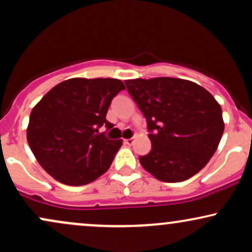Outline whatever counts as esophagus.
Segmentation results:
<instances>
[{
  "instance_id": "1",
  "label": "esophagus",
  "mask_w": 252,
  "mask_h": 252,
  "mask_svg": "<svg viewBox=\"0 0 252 252\" xmlns=\"http://www.w3.org/2000/svg\"><path fill=\"white\" fill-rule=\"evenodd\" d=\"M124 143L128 144V146H131L134 143V138H126V140H124Z\"/></svg>"
}]
</instances>
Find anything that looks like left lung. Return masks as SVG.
I'll use <instances>...</instances> for the list:
<instances>
[{
    "label": "left lung",
    "instance_id": "8db88e82",
    "mask_svg": "<svg viewBox=\"0 0 252 252\" xmlns=\"http://www.w3.org/2000/svg\"><path fill=\"white\" fill-rule=\"evenodd\" d=\"M144 115L152 142L140 156L147 172L163 182L189 179L206 166L224 132L222 111L207 90L179 78L126 80Z\"/></svg>",
    "mask_w": 252,
    "mask_h": 252
}]
</instances>
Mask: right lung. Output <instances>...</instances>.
Here are the masks:
<instances>
[{"mask_svg": "<svg viewBox=\"0 0 252 252\" xmlns=\"http://www.w3.org/2000/svg\"><path fill=\"white\" fill-rule=\"evenodd\" d=\"M126 89L114 78H71L50 90L34 106L27 141L48 174L68 186H83L111 166L122 140L98 134L111 129L106 112L114 98Z\"/></svg>", "mask_w": 252, "mask_h": 252, "instance_id": "right-lung-1", "label": "right lung"}]
</instances>
